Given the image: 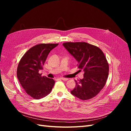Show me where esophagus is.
Instances as JSON below:
<instances>
[{
  "instance_id": "obj_1",
  "label": "esophagus",
  "mask_w": 131,
  "mask_h": 131,
  "mask_svg": "<svg viewBox=\"0 0 131 131\" xmlns=\"http://www.w3.org/2000/svg\"><path fill=\"white\" fill-rule=\"evenodd\" d=\"M61 80H63V81H67V80H68V79H67V78H61Z\"/></svg>"
}]
</instances>
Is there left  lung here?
Returning <instances> with one entry per match:
<instances>
[{"instance_id":"obj_1","label":"left lung","mask_w":131,"mask_h":131,"mask_svg":"<svg viewBox=\"0 0 131 131\" xmlns=\"http://www.w3.org/2000/svg\"><path fill=\"white\" fill-rule=\"evenodd\" d=\"M65 48L78 62L84 79L77 82L71 93L82 101L94 97L105 86L109 74V64L104 53L98 47L85 42H66Z\"/></svg>"}]
</instances>
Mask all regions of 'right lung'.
Returning a JSON list of instances; mask_svg holds the SVG:
<instances>
[{
  "instance_id": "obj_1",
  "label": "right lung",
  "mask_w": 131,
  "mask_h": 131,
  "mask_svg": "<svg viewBox=\"0 0 131 131\" xmlns=\"http://www.w3.org/2000/svg\"><path fill=\"white\" fill-rule=\"evenodd\" d=\"M58 43H40L31 47L22 56L17 69V77L27 94L35 99L42 98L52 91L55 81L53 79L42 77L39 70L49 53Z\"/></svg>"
}]
</instances>
